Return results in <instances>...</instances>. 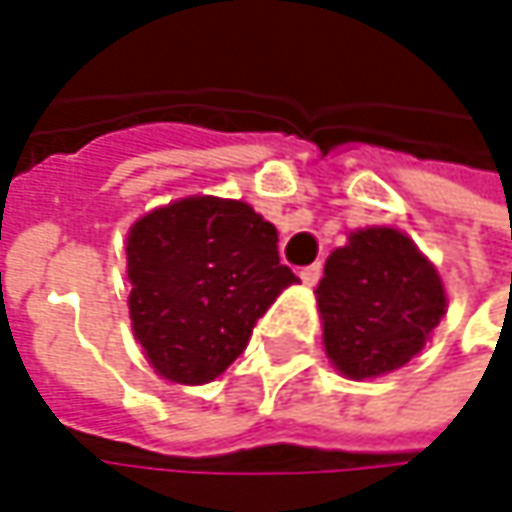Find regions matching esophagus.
Wrapping results in <instances>:
<instances>
[{"label": "esophagus", "mask_w": 512, "mask_h": 512, "mask_svg": "<svg viewBox=\"0 0 512 512\" xmlns=\"http://www.w3.org/2000/svg\"><path fill=\"white\" fill-rule=\"evenodd\" d=\"M320 275H323V266H320V263H311V266H305V269L299 272V278H302L308 287H314V284L320 281Z\"/></svg>", "instance_id": "34e87169"}]
</instances>
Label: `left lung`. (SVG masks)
<instances>
[{
  "mask_svg": "<svg viewBox=\"0 0 512 512\" xmlns=\"http://www.w3.org/2000/svg\"><path fill=\"white\" fill-rule=\"evenodd\" d=\"M323 347L350 379L415 358L448 308L445 284L418 246L394 228H361L335 249L317 284Z\"/></svg>",
  "mask_w": 512,
  "mask_h": 512,
  "instance_id": "left-lung-1",
  "label": "left lung"
}]
</instances>
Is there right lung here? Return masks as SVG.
Wrapping results in <instances>:
<instances>
[{"label":"right lung","instance_id":"add662e5","mask_svg":"<svg viewBox=\"0 0 512 512\" xmlns=\"http://www.w3.org/2000/svg\"><path fill=\"white\" fill-rule=\"evenodd\" d=\"M133 335L162 379L204 385L228 370L275 296L299 278L275 228L243 201L192 195L127 234Z\"/></svg>","mask_w":512,"mask_h":512}]
</instances>
